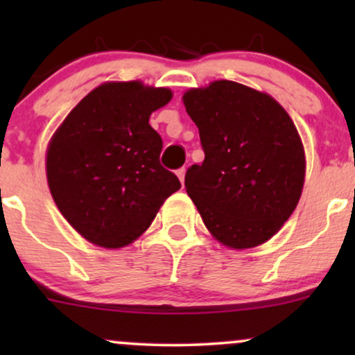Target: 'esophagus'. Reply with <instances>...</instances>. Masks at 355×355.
Segmentation results:
<instances>
[{
    "mask_svg": "<svg viewBox=\"0 0 355 355\" xmlns=\"http://www.w3.org/2000/svg\"><path fill=\"white\" fill-rule=\"evenodd\" d=\"M177 177L180 178V182H182V185H183V183H185V168H178L177 170Z\"/></svg>",
    "mask_w": 355,
    "mask_h": 355,
    "instance_id": "obj_1",
    "label": "esophagus"
}]
</instances>
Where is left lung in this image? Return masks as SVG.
<instances>
[{
    "instance_id": "obj_1",
    "label": "left lung",
    "mask_w": 355,
    "mask_h": 355,
    "mask_svg": "<svg viewBox=\"0 0 355 355\" xmlns=\"http://www.w3.org/2000/svg\"><path fill=\"white\" fill-rule=\"evenodd\" d=\"M205 153L187 170L189 197L230 248L274 237L302 193L305 155L288 113L270 95L229 80L183 95Z\"/></svg>"
}]
</instances>
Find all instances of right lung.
I'll return each mask as SVG.
<instances>
[{
    "mask_svg": "<svg viewBox=\"0 0 355 355\" xmlns=\"http://www.w3.org/2000/svg\"><path fill=\"white\" fill-rule=\"evenodd\" d=\"M170 100L168 88L110 81L89 92L53 135L46 152L53 200L88 242L128 245L180 189L160 164L164 141L148 123Z\"/></svg>",
    "mask_w": 355,
    "mask_h": 355,
    "instance_id": "obj_1",
    "label": "right lung"
}]
</instances>
